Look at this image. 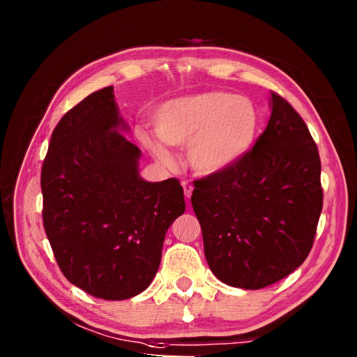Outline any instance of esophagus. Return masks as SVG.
Returning a JSON list of instances; mask_svg holds the SVG:
<instances>
[{
	"label": "esophagus",
	"mask_w": 357,
	"mask_h": 357,
	"mask_svg": "<svg viewBox=\"0 0 357 357\" xmlns=\"http://www.w3.org/2000/svg\"><path fill=\"white\" fill-rule=\"evenodd\" d=\"M181 185H183V189H184L185 198H190L192 190H193V185L189 183V181H183V183H181Z\"/></svg>",
	"instance_id": "1"
}]
</instances>
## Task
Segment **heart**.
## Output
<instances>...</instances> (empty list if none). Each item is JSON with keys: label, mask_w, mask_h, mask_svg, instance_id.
Wrapping results in <instances>:
<instances>
[{"label": "heart", "mask_w": 357, "mask_h": 357, "mask_svg": "<svg viewBox=\"0 0 357 357\" xmlns=\"http://www.w3.org/2000/svg\"><path fill=\"white\" fill-rule=\"evenodd\" d=\"M259 114L245 96L208 91L168 100L155 110L154 130L170 146L184 148L192 170L204 176L227 172L249 153ZM146 148L162 164L173 157L164 144L142 134Z\"/></svg>", "instance_id": "heart-1"}]
</instances>
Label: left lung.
I'll list each match as a JSON object with an SVG mask.
<instances>
[{
  "mask_svg": "<svg viewBox=\"0 0 357 357\" xmlns=\"http://www.w3.org/2000/svg\"><path fill=\"white\" fill-rule=\"evenodd\" d=\"M257 143L227 172L195 181L204 257L229 287L259 289L304 263L323 208L318 148L298 112L271 93Z\"/></svg>",
  "mask_w": 357,
  "mask_h": 357,
  "instance_id": "1",
  "label": "left lung"
}]
</instances>
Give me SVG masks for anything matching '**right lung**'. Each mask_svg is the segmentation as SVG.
<instances>
[{
	"instance_id": "obj_1",
	"label": "right lung",
	"mask_w": 357,
	"mask_h": 357,
	"mask_svg": "<svg viewBox=\"0 0 357 357\" xmlns=\"http://www.w3.org/2000/svg\"><path fill=\"white\" fill-rule=\"evenodd\" d=\"M123 132L107 86L84 98L53 130L40 173L44 228L70 283L94 298L123 301L149 287L167 229L185 211L170 178L140 176L142 151Z\"/></svg>"
}]
</instances>
